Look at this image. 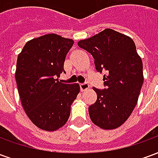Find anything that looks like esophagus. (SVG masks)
Masks as SVG:
<instances>
[{
  "mask_svg": "<svg viewBox=\"0 0 158 158\" xmlns=\"http://www.w3.org/2000/svg\"><path fill=\"white\" fill-rule=\"evenodd\" d=\"M89 88V85L88 83H83L80 85V89L82 91H85V90H87V89Z\"/></svg>",
  "mask_w": 158,
  "mask_h": 158,
  "instance_id": "obj_1",
  "label": "esophagus"
}]
</instances>
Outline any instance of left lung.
Returning a JSON list of instances; mask_svg holds the SVG:
<instances>
[{
    "instance_id": "8db88e82",
    "label": "left lung",
    "mask_w": 158,
    "mask_h": 158,
    "mask_svg": "<svg viewBox=\"0 0 158 158\" xmlns=\"http://www.w3.org/2000/svg\"><path fill=\"white\" fill-rule=\"evenodd\" d=\"M78 45L92 55L98 72L107 71L103 76L106 89L93 88L97 100L89 106V118L102 129H117L135 109L144 81L142 60L135 42L129 36L106 29L79 40Z\"/></svg>"
}]
</instances>
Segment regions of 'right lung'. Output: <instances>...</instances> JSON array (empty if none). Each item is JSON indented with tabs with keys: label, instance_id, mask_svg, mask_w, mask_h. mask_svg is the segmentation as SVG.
I'll use <instances>...</instances> for the list:
<instances>
[{
	"label": "right lung",
	"instance_id": "right-lung-1",
	"mask_svg": "<svg viewBox=\"0 0 158 158\" xmlns=\"http://www.w3.org/2000/svg\"><path fill=\"white\" fill-rule=\"evenodd\" d=\"M73 40L48 34L29 40L17 60L15 79L24 112L40 129L54 131L65 124L79 84H63L56 77L64 72L66 56Z\"/></svg>",
	"mask_w": 158,
	"mask_h": 158
}]
</instances>
